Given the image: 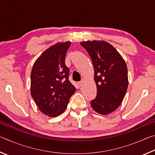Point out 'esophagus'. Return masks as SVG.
Instances as JSON below:
<instances>
[{"label":"esophagus","instance_id":"obj_1","mask_svg":"<svg viewBox=\"0 0 155 155\" xmlns=\"http://www.w3.org/2000/svg\"><path fill=\"white\" fill-rule=\"evenodd\" d=\"M84 83H85V81H84V80H82L80 82H78V85H79L80 87H82V86L84 85Z\"/></svg>","mask_w":155,"mask_h":155}]
</instances>
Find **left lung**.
Listing matches in <instances>:
<instances>
[{"instance_id":"8db88e82","label":"left lung","mask_w":155,"mask_h":155,"mask_svg":"<svg viewBox=\"0 0 155 155\" xmlns=\"http://www.w3.org/2000/svg\"><path fill=\"white\" fill-rule=\"evenodd\" d=\"M81 45L87 51L94 65L97 94L91 106L100 114H111L118 108L127 93V64L117 50L107 41H82Z\"/></svg>"}]
</instances>
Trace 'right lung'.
<instances>
[{
  "label": "right lung",
  "instance_id": "right-lung-1",
  "mask_svg": "<svg viewBox=\"0 0 155 155\" xmlns=\"http://www.w3.org/2000/svg\"><path fill=\"white\" fill-rule=\"evenodd\" d=\"M70 41L50 46L37 59L31 74V94L39 109L49 117L61 115L76 88L68 80L65 64Z\"/></svg>",
  "mask_w": 155,
  "mask_h": 155
}]
</instances>
